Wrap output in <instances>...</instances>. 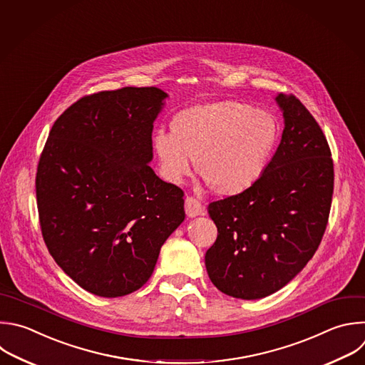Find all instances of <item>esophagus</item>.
I'll return each mask as SVG.
<instances>
[{"instance_id": "34e87169", "label": "esophagus", "mask_w": 365, "mask_h": 365, "mask_svg": "<svg viewBox=\"0 0 365 365\" xmlns=\"http://www.w3.org/2000/svg\"><path fill=\"white\" fill-rule=\"evenodd\" d=\"M185 210H186V215L189 217H196L199 215H205L203 205L197 199H195L192 196L186 197V200H185Z\"/></svg>"}]
</instances>
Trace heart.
<instances>
[{
	"mask_svg": "<svg viewBox=\"0 0 365 365\" xmlns=\"http://www.w3.org/2000/svg\"><path fill=\"white\" fill-rule=\"evenodd\" d=\"M274 115L237 100L200 103L178 111L170 132L158 130L152 150L162 176L180 183L192 170L223 196L251 189L265 173L278 142Z\"/></svg>",
	"mask_w": 365,
	"mask_h": 365,
	"instance_id": "1",
	"label": "heart"
}]
</instances>
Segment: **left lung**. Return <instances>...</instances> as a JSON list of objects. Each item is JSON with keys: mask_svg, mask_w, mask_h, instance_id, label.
Wrapping results in <instances>:
<instances>
[{"mask_svg": "<svg viewBox=\"0 0 365 365\" xmlns=\"http://www.w3.org/2000/svg\"><path fill=\"white\" fill-rule=\"evenodd\" d=\"M275 101L285 128L265 173L207 206L217 227L205 255L207 275L240 299H261L292 281L318 250L331 209L334 163L321 128L295 96Z\"/></svg>", "mask_w": 365, "mask_h": 365, "instance_id": "obj_1", "label": "left lung"}]
</instances>
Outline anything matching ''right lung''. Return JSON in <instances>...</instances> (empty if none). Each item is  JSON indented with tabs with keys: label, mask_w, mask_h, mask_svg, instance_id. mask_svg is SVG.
Segmentation results:
<instances>
[{
	"label": "right lung",
	"mask_w": 365,
	"mask_h": 365,
	"mask_svg": "<svg viewBox=\"0 0 365 365\" xmlns=\"http://www.w3.org/2000/svg\"><path fill=\"white\" fill-rule=\"evenodd\" d=\"M166 97L158 87L86 96L56 120L41 153L36 193L44 242L57 265L94 295L142 288L185 220L183 190L149 166Z\"/></svg>",
	"instance_id": "add662e5"
}]
</instances>
